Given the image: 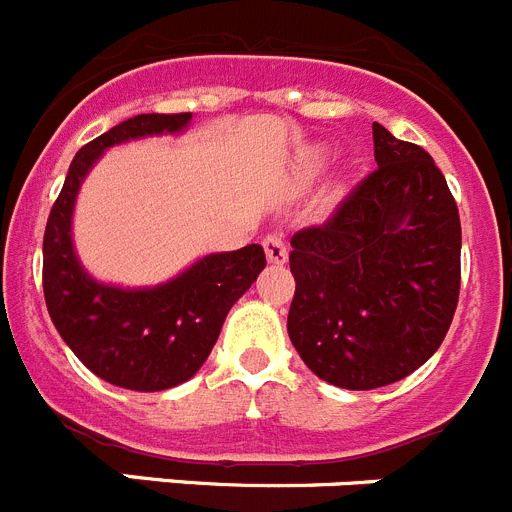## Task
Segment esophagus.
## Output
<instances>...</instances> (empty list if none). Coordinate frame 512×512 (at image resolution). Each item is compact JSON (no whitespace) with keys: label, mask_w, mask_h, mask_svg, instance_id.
<instances>
[{"label":"esophagus","mask_w":512,"mask_h":512,"mask_svg":"<svg viewBox=\"0 0 512 512\" xmlns=\"http://www.w3.org/2000/svg\"><path fill=\"white\" fill-rule=\"evenodd\" d=\"M262 247H265L267 260L273 262V265H283V262L288 260V247H285V239L280 232L267 234V237L262 239Z\"/></svg>","instance_id":"34e87169"}]
</instances>
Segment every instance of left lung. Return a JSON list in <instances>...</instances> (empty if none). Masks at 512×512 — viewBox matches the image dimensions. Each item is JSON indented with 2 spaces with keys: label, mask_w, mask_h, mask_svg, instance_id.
Masks as SVG:
<instances>
[{
  "label": "left lung",
  "mask_w": 512,
  "mask_h": 512,
  "mask_svg": "<svg viewBox=\"0 0 512 512\" xmlns=\"http://www.w3.org/2000/svg\"><path fill=\"white\" fill-rule=\"evenodd\" d=\"M377 168L290 237L288 336L336 388L403 380L444 342L459 303L462 224L434 158L372 124Z\"/></svg>",
  "instance_id": "8db88e82"
}]
</instances>
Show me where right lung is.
Masks as SVG:
<instances>
[{"instance_id":"obj_1","label":"right lung","mask_w":512,"mask_h":512,"mask_svg":"<svg viewBox=\"0 0 512 512\" xmlns=\"http://www.w3.org/2000/svg\"><path fill=\"white\" fill-rule=\"evenodd\" d=\"M191 112L137 114L84 145L68 168L43 237V293L50 319L81 362L117 388H176L209 357L237 298L265 267L260 245L209 255L153 290L101 285L78 265L71 245L73 201L104 147L142 135L178 132Z\"/></svg>"}]
</instances>
